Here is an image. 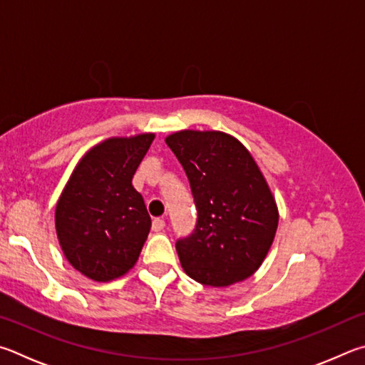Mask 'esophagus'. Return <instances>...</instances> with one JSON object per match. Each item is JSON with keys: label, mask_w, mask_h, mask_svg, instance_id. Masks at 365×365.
Returning a JSON list of instances; mask_svg holds the SVG:
<instances>
[{"label": "esophagus", "mask_w": 365, "mask_h": 365, "mask_svg": "<svg viewBox=\"0 0 365 365\" xmlns=\"http://www.w3.org/2000/svg\"><path fill=\"white\" fill-rule=\"evenodd\" d=\"M165 229V220L163 218H155L152 221V231L153 232H160Z\"/></svg>", "instance_id": "1"}]
</instances>
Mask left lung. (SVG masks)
<instances>
[{
    "mask_svg": "<svg viewBox=\"0 0 365 365\" xmlns=\"http://www.w3.org/2000/svg\"><path fill=\"white\" fill-rule=\"evenodd\" d=\"M190 184L197 222L176 240L182 269L210 287H227L258 269L277 231L276 202L237 139L220 131H179L165 139Z\"/></svg>",
    "mask_w": 365,
    "mask_h": 365,
    "instance_id": "1",
    "label": "left lung"
}]
</instances>
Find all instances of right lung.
Wrapping results in <instances>:
<instances>
[{"instance_id":"right-lung-1","label":"right lung","mask_w":365,"mask_h":365,"mask_svg":"<svg viewBox=\"0 0 365 365\" xmlns=\"http://www.w3.org/2000/svg\"><path fill=\"white\" fill-rule=\"evenodd\" d=\"M153 134L113 138L93 147L76 166L56 207V231L76 271L106 282L136 263L150 216L131 179Z\"/></svg>"}]
</instances>
